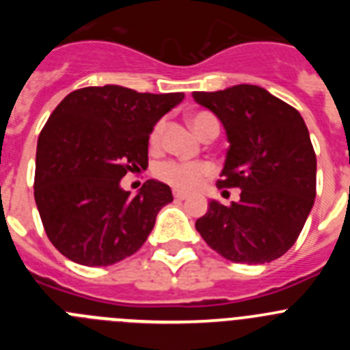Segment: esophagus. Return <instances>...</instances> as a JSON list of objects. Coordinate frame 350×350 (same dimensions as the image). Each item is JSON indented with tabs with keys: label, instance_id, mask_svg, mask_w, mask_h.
Here are the masks:
<instances>
[{
	"label": "esophagus",
	"instance_id": "1",
	"mask_svg": "<svg viewBox=\"0 0 350 350\" xmlns=\"http://www.w3.org/2000/svg\"><path fill=\"white\" fill-rule=\"evenodd\" d=\"M173 196H175V200H187V198H189V194L187 193H182V191H175V193H173Z\"/></svg>",
	"mask_w": 350,
	"mask_h": 350
}]
</instances>
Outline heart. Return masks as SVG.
Returning <instances> with one entry per match:
<instances>
[{
  "label": "heart",
  "instance_id": "obj_1",
  "mask_svg": "<svg viewBox=\"0 0 350 350\" xmlns=\"http://www.w3.org/2000/svg\"><path fill=\"white\" fill-rule=\"evenodd\" d=\"M191 126L200 137H205L210 126L217 124V120L212 113L208 112H196L189 117ZM163 135H165V122H157L150 131L148 144L154 150L161 147L163 144ZM212 173V166L205 161H198V163H189V161H165L156 166V175L163 182L170 184L175 189L182 191H193L198 185L202 184L203 178Z\"/></svg>",
  "mask_w": 350,
  "mask_h": 350
}]
</instances>
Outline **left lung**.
I'll list each match as a JSON object with an SVG mask.
<instances>
[{
  "label": "left lung",
  "mask_w": 350,
  "mask_h": 350,
  "mask_svg": "<svg viewBox=\"0 0 350 350\" xmlns=\"http://www.w3.org/2000/svg\"><path fill=\"white\" fill-rule=\"evenodd\" d=\"M193 98L219 117L230 142L217 187L242 189L230 206L212 200L196 221L198 233L233 262L280 258L298 240L315 200L317 161L305 120L259 85Z\"/></svg>",
  "instance_id": "left-lung-1"
}]
</instances>
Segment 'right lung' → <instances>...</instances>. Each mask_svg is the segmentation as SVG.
Instances as JSON below:
<instances>
[{
  "instance_id": "1",
  "label": "right lung",
  "mask_w": 350,
  "mask_h": 350,
  "mask_svg": "<svg viewBox=\"0 0 350 350\" xmlns=\"http://www.w3.org/2000/svg\"><path fill=\"white\" fill-rule=\"evenodd\" d=\"M184 92L150 94L120 85L70 92L36 147L35 202L52 245L83 267H108L145 243L170 185L147 180L137 196L120 187L147 168L148 135Z\"/></svg>"
}]
</instances>
